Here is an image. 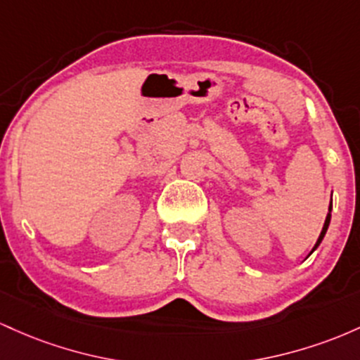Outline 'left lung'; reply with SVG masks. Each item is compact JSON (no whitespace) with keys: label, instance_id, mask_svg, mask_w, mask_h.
I'll return each instance as SVG.
<instances>
[{"label":"left lung","instance_id":"obj_1","mask_svg":"<svg viewBox=\"0 0 360 360\" xmlns=\"http://www.w3.org/2000/svg\"><path fill=\"white\" fill-rule=\"evenodd\" d=\"M330 211H332V204H330ZM330 217H332V214H326V219H325V224H323V229H321V234H320V238H318V241H316V245H314V248H316L318 245L321 243V240H323V236H325V233H326V229H328V224H330ZM313 248V250H314Z\"/></svg>","mask_w":360,"mask_h":360}]
</instances>
